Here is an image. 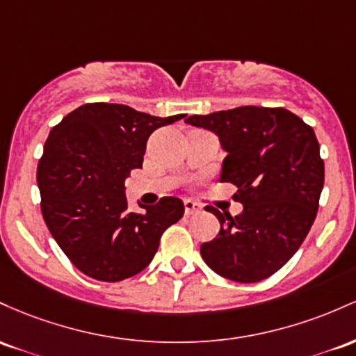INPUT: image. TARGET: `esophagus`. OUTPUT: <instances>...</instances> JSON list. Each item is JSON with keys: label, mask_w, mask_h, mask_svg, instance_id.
<instances>
[{"label": "esophagus", "mask_w": 356, "mask_h": 356, "mask_svg": "<svg viewBox=\"0 0 356 356\" xmlns=\"http://www.w3.org/2000/svg\"><path fill=\"white\" fill-rule=\"evenodd\" d=\"M183 205H185L186 215H193V213H197V211H200V205L198 203H195L193 200H185V203H183Z\"/></svg>", "instance_id": "34e87169"}]
</instances>
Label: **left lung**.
Masks as SVG:
<instances>
[{
    "label": "left lung",
    "instance_id": "left-lung-1",
    "mask_svg": "<svg viewBox=\"0 0 356 356\" xmlns=\"http://www.w3.org/2000/svg\"><path fill=\"white\" fill-rule=\"evenodd\" d=\"M191 126L220 138L227 151L220 181L237 186L243 211L207 207L220 222L200 254L211 270L237 282H257L296 254L316 218L325 161L313 127L284 107L242 106L190 115Z\"/></svg>",
    "mask_w": 356,
    "mask_h": 356
}]
</instances>
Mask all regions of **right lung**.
<instances>
[{
	"mask_svg": "<svg viewBox=\"0 0 356 356\" xmlns=\"http://www.w3.org/2000/svg\"><path fill=\"white\" fill-rule=\"evenodd\" d=\"M183 118L90 102L50 131L37 168L40 207L50 234L81 273L106 282L141 273L163 232L183 217L185 207L177 197H163L134 213L124 195L131 170L143 168L151 133Z\"/></svg>",
	"mask_w": 356,
	"mask_h": 356,
	"instance_id": "add662e5",
	"label": "right lung"
}]
</instances>
